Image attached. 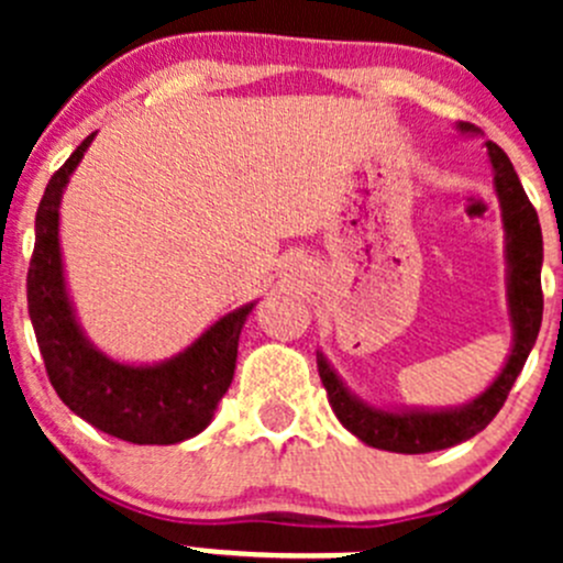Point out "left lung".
Wrapping results in <instances>:
<instances>
[{"instance_id":"obj_1","label":"left lung","mask_w":563,"mask_h":563,"mask_svg":"<svg viewBox=\"0 0 563 563\" xmlns=\"http://www.w3.org/2000/svg\"><path fill=\"white\" fill-rule=\"evenodd\" d=\"M463 135H476L479 128L457 122ZM487 161L493 166V190L501 207L504 261H507V316L512 327V345L498 376L463 406L419 408V406H376L362 400L345 387L332 362L321 349L316 351L318 376L327 389L329 406L349 433L362 444L400 455L450 450L474 439L501 411L515 378L523 371L528 354L542 327V229L528 201L523 185L509 163L507 152L485 141Z\"/></svg>"}]
</instances>
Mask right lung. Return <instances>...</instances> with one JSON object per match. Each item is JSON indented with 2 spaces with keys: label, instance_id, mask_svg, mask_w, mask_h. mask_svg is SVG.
Wrapping results in <instances>:
<instances>
[{
  "label": "right lung",
  "instance_id": "obj_1",
  "mask_svg": "<svg viewBox=\"0 0 563 563\" xmlns=\"http://www.w3.org/2000/svg\"><path fill=\"white\" fill-rule=\"evenodd\" d=\"M95 135H87L51 176L37 207L35 253L26 277L32 327L51 384L76 417L130 444H179L207 430L229 391L240 334L255 299L220 316L179 354L161 362L113 360L87 338L67 288L59 207Z\"/></svg>",
  "mask_w": 563,
  "mask_h": 563
}]
</instances>
